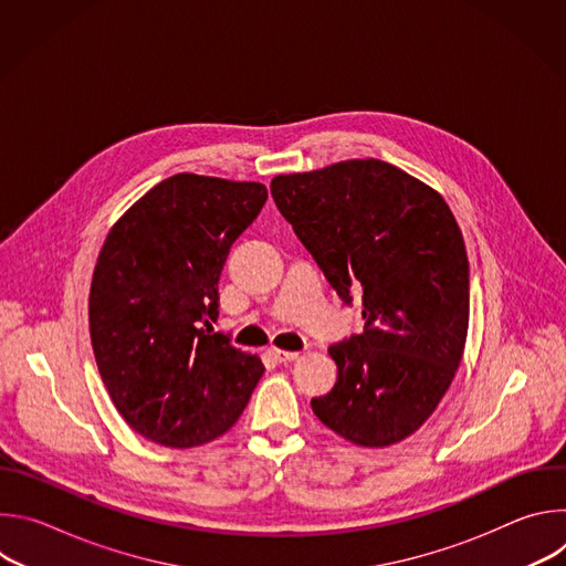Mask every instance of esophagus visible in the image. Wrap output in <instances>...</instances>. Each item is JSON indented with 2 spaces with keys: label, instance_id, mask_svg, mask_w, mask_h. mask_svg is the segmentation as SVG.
<instances>
[{
  "label": "esophagus",
  "instance_id": "obj_1",
  "mask_svg": "<svg viewBox=\"0 0 566 566\" xmlns=\"http://www.w3.org/2000/svg\"><path fill=\"white\" fill-rule=\"evenodd\" d=\"M269 354H271L277 363H291V360H297V358H300L297 352H284V349H277V347H271Z\"/></svg>",
  "mask_w": 566,
  "mask_h": 566
}]
</instances>
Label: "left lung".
<instances>
[{"mask_svg":"<svg viewBox=\"0 0 566 566\" xmlns=\"http://www.w3.org/2000/svg\"><path fill=\"white\" fill-rule=\"evenodd\" d=\"M271 195L338 297L363 304V334L329 347L338 380L311 398L315 417L358 446L410 437L450 387L468 334L470 271L454 214L376 158L280 175Z\"/></svg>","mask_w":566,"mask_h":566,"instance_id":"obj_1","label":"left lung"}]
</instances>
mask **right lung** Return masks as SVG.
<instances>
[{"label":"right lung","instance_id":"obj_1","mask_svg":"<svg viewBox=\"0 0 566 566\" xmlns=\"http://www.w3.org/2000/svg\"><path fill=\"white\" fill-rule=\"evenodd\" d=\"M269 199L262 184L175 175L112 228L90 293L103 382L132 430L168 448L221 437L264 374L214 334L219 277Z\"/></svg>","mask_w":566,"mask_h":566}]
</instances>
